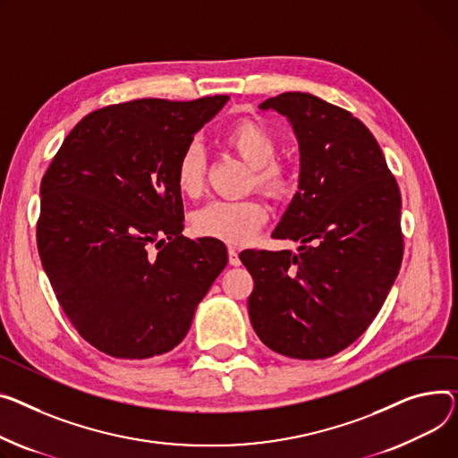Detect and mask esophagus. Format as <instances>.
<instances>
[{
	"label": "esophagus",
	"mask_w": 458,
	"mask_h": 458,
	"mask_svg": "<svg viewBox=\"0 0 458 458\" xmlns=\"http://www.w3.org/2000/svg\"><path fill=\"white\" fill-rule=\"evenodd\" d=\"M228 261H230V265H235V267L241 263L239 261V254H237V250L233 247L228 249Z\"/></svg>",
	"instance_id": "obj_1"
}]
</instances>
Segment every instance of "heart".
<instances>
[{"label":"heart","mask_w":458,"mask_h":458,"mask_svg":"<svg viewBox=\"0 0 458 458\" xmlns=\"http://www.w3.org/2000/svg\"><path fill=\"white\" fill-rule=\"evenodd\" d=\"M225 143L254 169V182L265 193L280 197L289 190L287 169L274 162L278 155V140L258 121H241L225 134ZM204 155L191 145L182 152L176 164V186L197 197L204 186ZM267 221V208L256 199L213 200L193 216V228L206 237H216L232 245L250 241Z\"/></svg>","instance_id":"obj_1"}]
</instances>
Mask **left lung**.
<instances>
[{
  "mask_svg": "<svg viewBox=\"0 0 458 458\" xmlns=\"http://www.w3.org/2000/svg\"><path fill=\"white\" fill-rule=\"evenodd\" d=\"M282 114L300 152L298 191L272 235L298 252L245 250L249 317L259 341L293 359H326L367 331L400 272L402 195L372 132L350 112L287 91Z\"/></svg>",
  "mask_w": 458,
  "mask_h": 458,
  "instance_id": "1",
  "label": "left lung"
}]
</instances>
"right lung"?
<instances>
[{"label":"right lung","mask_w":458,"mask_h":458,"mask_svg":"<svg viewBox=\"0 0 458 458\" xmlns=\"http://www.w3.org/2000/svg\"><path fill=\"white\" fill-rule=\"evenodd\" d=\"M228 99H136L91 112L42 178L44 270L81 337L106 355L171 352L226 267L221 241L182 235L176 164Z\"/></svg>","instance_id":"right-lung-1"}]
</instances>
